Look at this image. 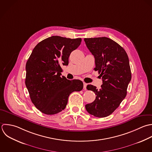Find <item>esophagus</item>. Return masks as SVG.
I'll list each match as a JSON object with an SVG mask.
<instances>
[{"label": "esophagus", "mask_w": 152, "mask_h": 152, "mask_svg": "<svg viewBox=\"0 0 152 152\" xmlns=\"http://www.w3.org/2000/svg\"><path fill=\"white\" fill-rule=\"evenodd\" d=\"M86 86H87V83L84 82L83 83V89H85V90L86 89Z\"/></svg>", "instance_id": "34e87169"}]
</instances>
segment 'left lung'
<instances>
[{"instance_id": "left-lung-1", "label": "left lung", "mask_w": 152, "mask_h": 152, "mask_svg": "<svg viewBox=\"0 0 152 152\" xmlns=\"http://www.w3.org/2000/svg\"><path fill=\"white\" fill-rule=\"evenodd\" d=\"M89 51L94 56L95 71L102 79L101 88L88 85V90L94 92L95 100L86 104V111L95 117L102 118L111 115L127 95L132 79L129 59L125 50L107 37L85 38Z\"/></svg>"}]
</instances>
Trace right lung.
<instances>
[{
	"label": "right lung",
	"mask_w": 152,
	"mask_h": 152,
	"mask_svg": "<svg viewBox=\"0 0 152 152\" xmlns=\"http://www.w3.org/2000/svg\"><path fill=\"white\" fill-rule=\"evenodd\" d=\"M81 41V38L52 36L33 49L26 64L25 85L32 102L42 113L54 115L61 112L70 94L83 89L81 80L61 77V66L68 65L70 53Z\"/></svg>",
	"instance_id": "obj_1"
}]
</instances>
